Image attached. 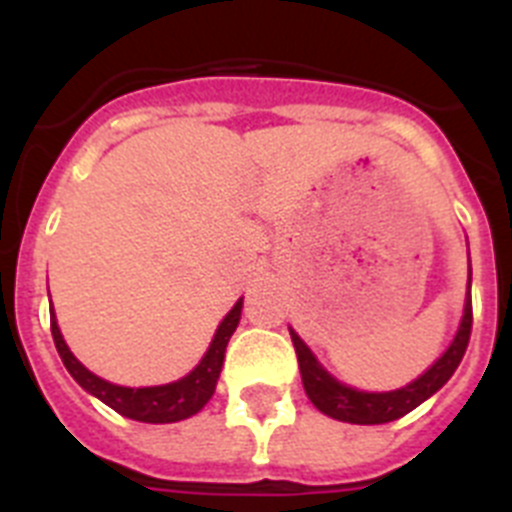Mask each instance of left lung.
Here are the masks:
<instances>
[{
  "instance_id": "8db88e82",
  "label": "left lung",
  "mask_w": 512,
  "mask_h": 512,
  "mask_svg": "<svg viewBox=\"0 0 512 512\" xmlns=\"http://www.w3.org/2000/svg\"><path fill=\"white\" fill-rule=\"evenodd\" d=\"M292 343L297 351V364H300L302 374V387H305L307 397L320 413L330 415V418L343 420V423H356V425H379L390 423V420L408 415L415 410L420 402H425L431 395H436L443 384L449 382L451 374L456 372V366L464 359V351L469 346V336H472V300L467 297L464 305V318H461L459 333L446 348V354L436 361L425 374H420L415 382L408 387L392 392H359L354 387L336 382L325 372L318 359L312 356L310 348L300 341L295 330H289Z\"/></svg>"
}]
</instances>
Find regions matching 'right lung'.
Listing matches in <instances>:
<instances>
[{
  "label": "right lung",
  "mask_w": 512,
  "mask_h": 512,
  "mask_svg": "<svg viewBox=\"0 0 512 512\" xmlns=\"http://www.w3.org/2000/svg\"><path fill=\"white\" fill-rule=\"evenodd\" d=\"M241 310L243 300H238L233 310L225 315L223 323H220L210 348H207V354L202 356V361L197 364L194 372H189L187 377L179 379V382L161 384V387H140V390L117 387V384L104 382L97 374L84 369V366L76 361V356L69 351V346L63 343L56 318H51V333L53 341H56L58 356H61L63 366L69 369L71 377H74L84 390L92 392L97 400H102L104 405H110L115 413L125 415V418L140 420V423H176V420L192 418L194 413H200L207 405V400L212 397V392H215L217 377H220V369H223L225 346H228L230 336H233L235 328H238Z\"/></svg>",
  "instance_id": "obj_1"
}]
</instances>
